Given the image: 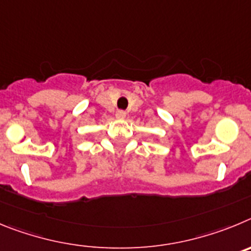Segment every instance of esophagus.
Instances as JSON below:
<instances>
[{"instance_id": "esophagus-1", "label": "esophagus", "mask_w": 251, "mask_h": 251, "mask_svg": "<svg viewBox=\"0 0 251 251\" xmlns=\"http://www.w3.org/2000/svg\"><path fill=\"white\" fill-rule=\"evenodd\" d=\"M116 117H117V119H120V120H121V119H125L126 112L123 111V110H119V111L116 112Z\"/></svg>"}]
</instances>
